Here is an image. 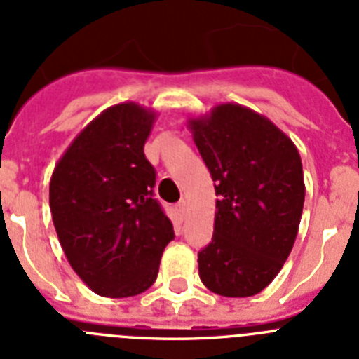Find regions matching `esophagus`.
I'll return each instance as SVG.
<instances>
[{"label": "esophagus", "instance_id": "esophagus-1", "mask_svg": "<svg viewBox=\"0 0 359 359\" xmlns=\"http://www.w3.org/2000/svg\"><path fill=\"white\" fill-rule=\"evenodd\" d=\"M175 212H177V215L180 217V221H184V217H186V201H179V203L175 204Z\"/></svg>", "mask_w": 359, "mask_h": 359}]
</instances>
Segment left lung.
Returning <instances> with one entry per match:
<instances>
[{
    "instance_id": "obj_1",
    "label": "left lung",
    "mask_w": 359,
    "mask_h": 359,
    "mask_svg": "<svg viewBox=\"0 0 359 359\" xmlns=\"http://www.w3.org/2000/svg\"><path fill=\"white\" fill-rule=\"evenodd\" d=\"M215 182L212 243L198 252L204 287L224 297L266 288L299 230L305 182L296 146L272 122L237 104L189 120Z\"/></svg>"
}]
</instances>
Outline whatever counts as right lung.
Instances as JSON below:
<instances>
[{
  "label": "right lung",
  "mask_w": 359,
  "mask_h": 359,
  "mask_svg": "<svg viewBox=\"0 0 359 359\" xmlns=\"http://www.w3.org/2000/svg\"><path fill=\"white\" fill-rule=\"evenodd\" d=\"M153 120L137 104L105 109L74 138L50 179V213L65 257L104 297L146 292L175 239L144 155Z\"/></svg>",
  "instance_id": "1"
}]
</instances>
